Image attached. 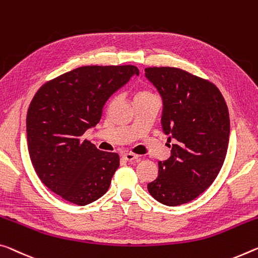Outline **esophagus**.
I'll use <instances>...</instances> for the list:
<instances>
[{
  "label": "esophagus",
  "mask_w": 258,
  "mask_h": 258,
  "mask_svg": "<svg viewBox=\"0 0 258 258\" xmlns=\"http://www.w3.org/2000/svg\"><path fill=\"white\" fill-rule=\"evenodd\" d=\"M122 159H125V161H128V162H132V161H137V159H139V155H136L133 153H124L121 155Z\"/></svg>",
  "instance_id": "1"
}]
</instances>
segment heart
Here are the masks:
<instances>
[{"instance_id": "obj_1", "label": "heart", "mask_w": 258, "mask_h": 258, "mask_svg": "<svg viewBox=\"0 0 258 258\" xmlns=\"http://www.w3.org/2000/svg\"><path fill=\"white\" fill-rule=\"evenodd\" d=\"M154 94L150 91H147V89H141L139 91L136 95V99H140V97H148V96H153Z\"/></svg>"}]
</instances>
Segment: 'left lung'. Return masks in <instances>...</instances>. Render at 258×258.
Here are the masks:
<instances>
[{"label":"left lung","mask_w":258,"mask_h":258,"mask_svg":"<svg viewBox=\"0 0 258 258\" xmlns=\"http://www.w3.org/2000/svg\"><path fill=\"white\" fill-rule=\"evenodd\" d=\"M145 72L162 97L163 132L174 140L171 156L158 162L157 178L147 187L158 202L177 207L201 195L222 169L230 139L228 109L206 79L169 67Z\"/></svg>","instance_id":"1"}]
</instances>
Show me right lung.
Wrapping results in <instances>:
<instances>
[{"instance_id": "add662e5", "label": "right lung", "mask_w": 258, "mask_h": 258, "mask_svg": "<svg viewBox=\"0 0 258 258\" xmlns=\"http://www.w3.org/2000/svg\"><path fill=\"white\" fill-rule=\"evenodd\" d=\"M134 75V65L81 67L36 92L26 117L28 153L40 180L62 199L86 206L107 193L119 156L81 136L100 121L105 102Z\"/></svg>"}]
</instances>
